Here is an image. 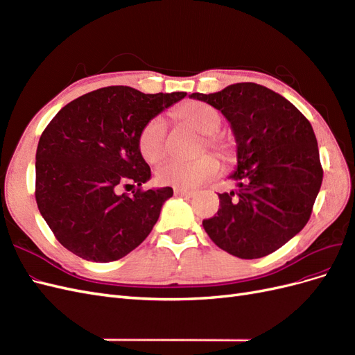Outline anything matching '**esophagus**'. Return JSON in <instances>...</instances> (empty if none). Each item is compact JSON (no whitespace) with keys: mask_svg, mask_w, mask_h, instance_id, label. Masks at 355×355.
I'll return each instance as SVG.
<instances>
[{"mask_svg":"<svg viewBox=\"0 0 355 355\" xmlns=\"http://www.w3.org/2000/svg\"><path fill=\"white\" fill-rule=\"evenodd\" d=\"M194 194H196L194 191H188V189H184V188H175V196H178V197L191 198Z\"/></svg>","mask_w":355,"mask_h":355,"instance_id":"esophagus-1","label":"esophagus"}]
</instances>
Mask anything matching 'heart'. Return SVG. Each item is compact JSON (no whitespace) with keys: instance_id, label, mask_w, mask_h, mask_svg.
I'll use <instances>...</instances> for the list:
<instances>
[{"instance_id":"1","label":"heart","mask_w":355,"mask_h":355,"mask_svg":"<svg viewBox=\"0 0 355 355\" xmlns=\"http://www.w3.org/2000/svg\"><path fill=\"white\" fill-rule=\"evenodd\" d=\"M175 116L180 123L202 135L204 145L216 151L223 159H232L231 144L223 136L214 135L222 121V115L216 108L207 103L189 102L178 108ZM137 142L139 151L148 163H158L166 157V123L158 116L153 118L139 133ZM218 170V159L210 154H204L192 161H168L158 168L157 178L161 184L178 188H192L216 175Z\"/></svg>"}]
</instances>
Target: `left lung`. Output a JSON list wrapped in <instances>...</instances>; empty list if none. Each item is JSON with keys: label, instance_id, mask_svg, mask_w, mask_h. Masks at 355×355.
I'll return each instance as SVG.
<instances>
[{"label": "left lung", "instance_id": "left-lung-1", "mask_svg": "<svg viewBox=\"0 0 355 355\" xmlns=\"http://www.w3.org/2000/svg\"><path fill=\"white\" fill-rule=\"evenodd\" d=\"M189 98L220 111L237 144L228 176L237 189L218 194V214L202 220L204 230L241 259L280 249L306 225L323 180L313 127L282 94L254 83Z\"/></svg>", "mask_w": 355, "mask_h": 355}]
</instances>
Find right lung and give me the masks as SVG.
Here are the masks:
<instances>
[{
  "instance_id": "obj_1",
  "label": "right lung",
  "mask_w": 355,
  "mask_h": 355,
  "mask_svg": "<svg viewBox=\"0 0 355 355\" xmlns=\"http://www.w3.org/2000/svg\"><path fill=\"white\" fill-rule=\"evenodd\" d=\"M185 96L111 85L69 102L55 115L37 148L35 198L65 249L105 263L121 259L148 237L173 189H139L151 179L139 133ZM123 186L138 189L127 196L121 194Z\"/></svg>"
}]
</instances>
